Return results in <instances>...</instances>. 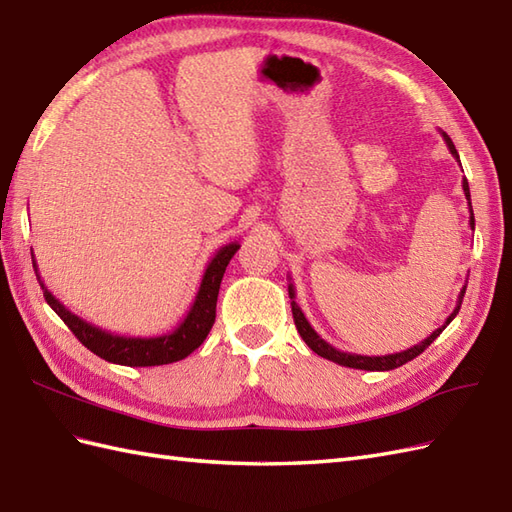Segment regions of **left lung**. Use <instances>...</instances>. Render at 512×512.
I'll use <instances>...</instances> for the list:
<instances>
[{
	"label": "left lung",
	"instance_id": "8db88e82",
	"mask_svg": "<svg viewBox=\"0 0 512 512\" xmlns=\"http://www.w3.org/2000/svg\"><path fill=\"white\" fill-rule=\"evenodd\" d=\"M443 134V140H445V144H448V149H450V153L456 157V162L461 164V160H458V151H456V147H454V142L450 140V136L445 134V131H441ZM463 192H465V199H467V205H469V227L471 229H476V220H474V209H471V194H469V183H467V179H463ZM290 279V277H287ZM465 290H467V285H463V290H461V294H458V298H456V307H454V311L450 313L448 316V320L443 322V326H439L437 331H432L424 342H419V344H415L413 348H406V350H402V352H396V355H385V357H365V355H352V352H342V350H337L335 346H331L329 342H324V339L313 331V326L309 324V320L305 318V313H303V309L298 307V303H296V287H294V283L290 281L287 283V292H290V298H292V313H294V324H296V329H298V333H300V337L305 339V344L316 352V355H320V357H324V359H329V361H333V363H339V365H344V368H352V370H368V372H387V370H393V368H400V365H404V363H409V361H413L417 355H422V352L435 342V339L443 333V329L445 326H448L454 318H456V313H458V309H461V303H463V296H465Z\"/></svg>",
	"mask_w": 512,
	"mask_h": 512
}]
</instances>
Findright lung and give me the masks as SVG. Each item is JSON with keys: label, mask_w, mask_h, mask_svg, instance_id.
Listing matches in <instances>:
<instances>
[{"label": "right lung", "mask_w": 512, "mask_h": 512, "mask_svg": "<svg viewBox=\"0 0 512 512\" xmlns=\"http://www.w3.org/2000/svg\"><path fill=\"white\" fill-rule=\"evenodd\" d=\"M238 248H240L238 242H231L220 248L203 272L201 287L194 296V303L188 311V316L183 318V322L175 331L155 335V337L114 335L110 331H103L99 326L82 320L80 316H75L73 311L64 307L60 300L47 290L45 283L41 281V274H38L34 255H32V264H34L36 279L41 283L47 305L58 313L62 322L69 326L73 335L80 339L90 352H95L97 357L116 365H129V368H151V365H166V363L186 359L190 352H194L205 342V337L209 331H212L214 320H216V300H218L222 274H225L229 261Z\"/></svg>", "instance_id": "right-lung-1"}]
</instances>
